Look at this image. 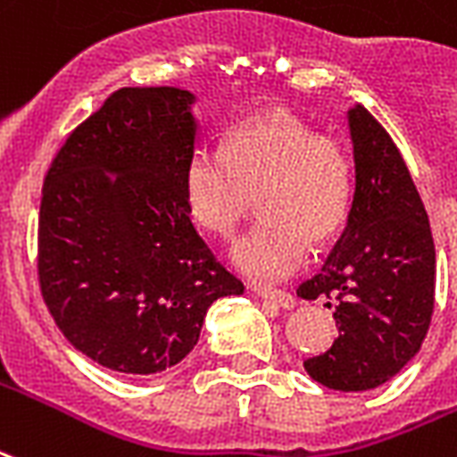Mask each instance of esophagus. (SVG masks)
<instances>
[{"instance_id": "esophagus-1", "label": "esophagus", "mask_w": 457, "mask_h": 457, "mask_svg": "<svg viewBox=\"0 0 457 457\" xmlns=\"http://www.w3.org/2000/svg\"><path fill=\"white\" fill-rule=\"evenodd\" d=\"M252 290H254L259 297H263V300H271V303H276L278 307H283V310H293V307H295V297L290 295V293H286V290L262 288V286H254Z\"/></svg>"}]
</instances>
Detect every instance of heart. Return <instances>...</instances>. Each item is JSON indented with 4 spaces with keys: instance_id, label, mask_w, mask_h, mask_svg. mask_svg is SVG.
<instances>
[{
    "instance_id": "1",
    "label": "heart",
    "mask_w": 457,
    "mask_h": 457,
    "mask_svg": "<svg viewBox=\"0 0 457 457\" xmlns=\"http://www.w3.org/2000/svg\"><path fill=\"white\" fill-rule=\"evenodd\" d=\"M191 218L232 237L259 203L263 218L232 249L239 271L283 280L307 254L344 228L353 203V162L346 147L288 113L235 125L225 147H198L184 171Z\"/></svg>"
}]
</instances>
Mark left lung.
Segmentation results:
<instances>
[{"mask_svg":"<svg viewBox=\"0 0 457 457\" xmlns=\"http://www.w3.org/2000/svg\"><path fill=\"white\" fill-rule=\"evenodd\" d=\"M356 191L349 222L322 271L297 295L334 305L339 337L307 358L324 387L373 390L421 349L436 295V249L428 215L397 145L363 106L349 111Z\"/></svg>","mask_w":457,"mask_h":457,"instance_id":"left-lung-1","label":"left lung"}]
</instances>
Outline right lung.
<instances>
[{
    "label": "right lung",
    "mask_w": 457,
    "mask_h": 457,
    "mask_svg": "<svg viewBox=\"0 0 457 457\" xmlns=\"http://www.w3.org/2000/svg\"><path fill=\"white\" fill-rule=\"evenodd\" d=\"M191 91L125 87L77 125L43 181L38 280L74 349L118 373L177 366L208 307L245 293L195 232Z\"/></svg>",
    "instance_id": "add662e5"
}]
</instances>
